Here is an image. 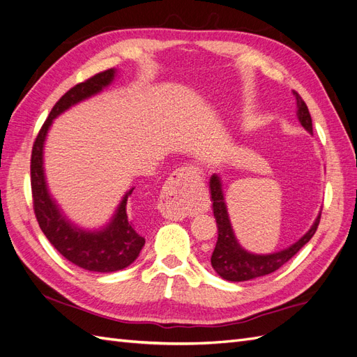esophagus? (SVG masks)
Wrapping results in <instances>:
<instances>
[{
	"mask_svg": "<svg viewBox=\"0 0 357 357\" xmlns=\"http://www.w3.org/2000/svg\"><path fill=\"white\" fill-rule=\"evenodd\" d=\"M199 172L193 167H181L176 169L162 189L158 208L171 220H181L190 214L192 183L199 181Z\"/></svg>",
	"mask_w": 357,
	"mask_h": 357,
	"instance_id": "obj_1",
	"label": "esophagus"
}]
</instances>
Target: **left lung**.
<instances>
[{
  "instance_id": "1",
  "label": "left lung",
  "mask_w": 357,
  "mask_h": 357,
  "mask_svg": "<svg viewBox=\"0 0 357 357\" xmlns=\"http://www.w3.org/2000/svg\"><path fill=\"white\" fill-rule=\"evenodd\" d=\"M296 100V116L299 123L304 126L310 134H312V121L308 112V107L301 98L299 93L294 91ZM210 193L213 201V213L215 223H218V243H215L214 252L211 255V266L222 278L228 282H247V280L264 277L271 274L280 266H283L290 257H294L302 247H304L316 234L320 222V213L311 228L304 234V236L289 245L284 250H280L269 255H256L247 252L238 243L234 234L232 225L229 220L228 207H226L222 178L218 174H213L210 178Z\"/></svg>"
}]
</instances>
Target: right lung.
I'll use <instances>...</instances> for the list:
<instances>
[{"instance_id": "1", "label": "right lung", "mask_w": 357, "mask_h": 357, "mask_svg": "<svg viewBox=\"0 0 357 357\" xmlns=\"http://www.w3.org/2000/svg\"><path fill=\"white\" fill-rule=\"evenodd\" d=\"M117 75L110 68L75 84L53 107L45 125L40 129L31 156V189L36 218L50 244L67 259L83 269L93 273H114L131 265L138 257L146 240L135 231L128 219L126 201L134 190L129 189L119 202L112 220L100 229H83L67 219L56 201L50 195L45 174V142L55 119L91 96L102 92Z\"/></svg>"}]
</instances>
